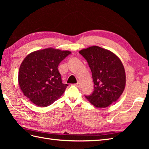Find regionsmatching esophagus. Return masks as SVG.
<instances>
[{
	"label": "esophagus",
	"mask_w": 149,
	"mask_h": 149,
	"mask_svg": "<svg viewBox=\"0 0 149 149\" xmlns=\"http://www.w3.org/2000/svg\"><path fill=\"white\" fill-rule=\"evenodd\" d=\"M75 86H76L77 87H80L81 86V84H80V83H79V82H78V83H77V84H75Z\"/></svg>",
	"instance_id": "esophagus-1"
}]
</instances>
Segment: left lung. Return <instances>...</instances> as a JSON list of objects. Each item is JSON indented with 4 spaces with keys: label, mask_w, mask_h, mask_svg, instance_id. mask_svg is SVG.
<instances>
[{
    "label": "left lung",
    "mask_w": 149,
    "mask_h": 149,
    "mask_svg": "<svg viewBox=\"0 0 149 149\" xmlns=\"http://www.w3.org/2000/svg\"><path fill=\"white\" fill-rule=\"evenodd\" d=\"M79 53L88 63L92 73L94 90L85 97L97 107H106L116 102L125 86V72L120 59L113 52L98 46Z\"/></svg>",
    "instance_id": "left-lung-1"
}]
</instances>
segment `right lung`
Returning <instances> with one entry per match:
<instances>
[{"label": "right lung", "mask_w": 149, "mask_h": 149, "mask_svg": "<svg viewBox=\"0 0 149 149\" xmlns=\"http://www.w3.org/2000/svg\"><path fill=\"white\" fill-rule=\"evenodd\" d=\"M70 51L46 49L31 53L19 68L18 83L24 95L40 107H47L61 97L68 85L62 83L58 66Z\"/></svg>", "instance_id": "right-lung-1"}]
</instances>
